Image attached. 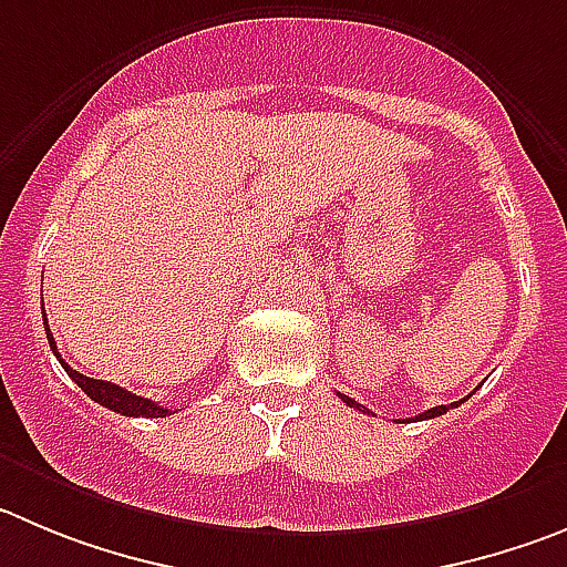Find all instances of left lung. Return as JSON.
Instances as JSON below:
<instances>
[{
    "label": "left lung",
    "instance_id": "1",
    "mask_svg": "<svg viewBox=\"0 0 567 567\" xmlns=\"http://www.w3.org/2000/svg\"><path fill=\"white\" fill-rule=\"evenodd\" d=\"M343 400V403L349 405V409H358V411H363V414H372V411L367 409V405H361V403H355V400H352V396H347V394H338ZM470 396V394H467ZM464 400H458V403H451V405H436V409H431V411H425V414H420V416H414V422H420V420H433V416H442V414H447V411L451 409H456V405H462ZM409 422V420H405Z\"/></svg>",
    "mask_w": 567,
    "mask_h": 567
}]
</instances>
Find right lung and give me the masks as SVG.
Wrapping results in <instances>:
<instances>
[{
    "label": "right lung",
    "instance_id": "obj_1",
    "mask_svg": "<svg viewBox=\"0 0 567 567\" xmlns=\"http://www.w3.org/2000/svg\"><path fill=\"white\" fill-rule=\"evenodd\" d=\"M44 324H47V321H44ZM47 341H50V349H52V352H55L58 361H61L63 372H66L69 378L75 380V383L81 385V389L86 391L89 396H92L94 403L105 405V409H109V411H116V414H123V416H151V420H158V416L176 414V411H173V409H164V405L153 403V400H147V396L131 394V391L123 389V385L109 383V380H94V378H86V374L75 372V369L69 367V363L63 361L61 355H58L55 338H52L50 327H47Z\"/></svg>",
    "mask_w": 567,
    "mask_h": 567
}]
</instances>
